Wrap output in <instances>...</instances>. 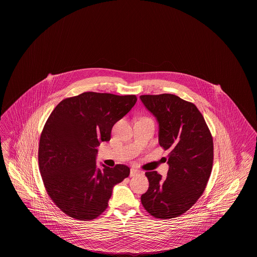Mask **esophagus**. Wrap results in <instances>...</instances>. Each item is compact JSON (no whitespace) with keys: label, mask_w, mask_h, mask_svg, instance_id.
Here are the masks:
<instances>
[{"label":"esophagus","mask_w":257,"mask_h":257,"mask_svg":"<svg viewBox=\"0 0 257 257\" xmlns=\"http://www.w3.org/2000/svg\"><path fill=\"white\" fill-rule=\"evenodd\" d=\"M140 173V170H138V169H135V168H131V173H130V176L131 177H134V176L136 175V174H139Z\"/></svg>","instance_id":"obj_1"}]
</instances>
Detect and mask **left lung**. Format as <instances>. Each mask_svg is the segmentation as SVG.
I'll list each match as a JSON object with an SVG mask.
<instances>
[{
  "label": "left lung",
  "mask_w": 257,
  "mask_h": 257,
  "mask_svg": "<svg viewBox=\"0 0 257 257\" xmlns=\"http://www.w3.org/2000/svg\"><path fill=\"white\" fill-rule=\"evenodd\" d=\"M160 124V145L169 154V170L163 180L146 172L149 189L141 203L151 216L173 218L189 210L202 195L214 161L213 136L200 111L171 94L140 95Z\"/></svg>",
  "instance_id": "obj_1"
}]
</instances>
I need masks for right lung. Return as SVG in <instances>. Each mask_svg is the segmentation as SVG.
Masks as SVG:
<instances>
[{
  "label": "right lung",
  "instance_id": "right-lung-1",
  "mask_svg": "<svg viewBox=\"0 0 257 257\" xmlns=\"http://www.w3.org/2000/svg\"><path fill=\"white\" fill-rule=\"evenodd\" d=\"M136 100L135 95L86 92L63 99L48 117L40 139V172L47 194L68 216L96 218L107 209L113 187L130 175L124 164L98 169L95 156Z\"/></svg>",
  "mask_w": 257,
  "mask_h": 257
}]
</instances>
